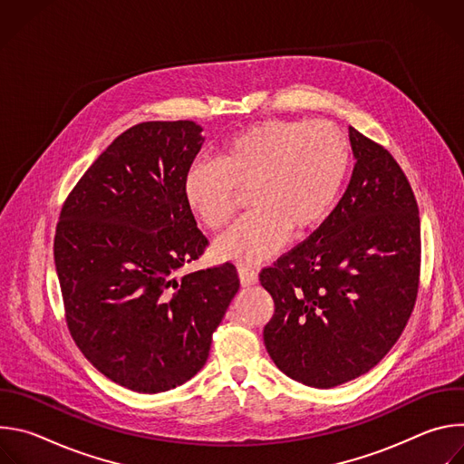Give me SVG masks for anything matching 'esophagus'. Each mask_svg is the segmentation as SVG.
I'll use <instances>...</instances> for the list:
<instances>
[{
  "instance_id": "1",
  "label": "esophagus",
  "mask_w": 464,
  "mask_h": 464,
  "mask_svg": "<svg viewBox=\"0 0 464 464\" xmlns=\"http://www.w3.org/2000/svg\"><path fill=\"white\" fill-rule=\"evenodd\" d=\"M238 279L242 286H253L258 281V272L251 266H240L238 268Z\"/></svg>"
}]
</instances>
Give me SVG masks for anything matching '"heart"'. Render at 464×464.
<instances>
[{"label":"heart","instance_id":"obj_1","mask_svg":"<svg viewBox=\"0 0 464 464\" xmlns=\"http://www.w3.org/2000/svg\"><path fill=\"white\" fill-rule=\"evenodd\" d=\"M351 167V145L333 122L274 119L227 138L215 161L194 163L183 178L187 209L208 229L224 227L237 190L249 188L251 211L213 247L220 260L255 264L292 237L319 227L333 211Z\"/></svg>","mask_w":464,"mask_h":464}]
</instances>
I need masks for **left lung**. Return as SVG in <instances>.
I'll use <instances>...</instances> for the list:
<instances>
[{
    "mask_svg": "<svg viewBox=\"0 0 464 464\" xmlns=\"http://www.w3.org/2000/svg\"><path fill=\"white\" fill-rule=\"evenodd\" d=\"M351 183L314 235L260 272L276 303L264 345L292 380L330 389L371 371L401 338L420 272V220L394 158L356 128Z\"/></svg>",
    "mask_w": 464,
    "mask_h": 464,
    "instance_id": "obj_1",
    "label": "left lung"
}]
</instances>
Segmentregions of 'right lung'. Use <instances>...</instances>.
Here are the masks:
<instances>
[{"mask_svg": "<svg viewBox=\"0 0 464 464\" xmlns=\"http://www.w3.org/2000/svg\"><path fill=\"white\" fill-rule=\"evenodd\" d=\"M202 130L192 121L128 128L79 179L56 226L70 333L97 371L138 392L174 389L206 365L240 286L229 262L176 277L208 246L183 200Z\"/></svg>", "mask_w": 464, "mask_h": 464, "instance_id": "right-lung-1", "label": "right lung"}]
</instances>
